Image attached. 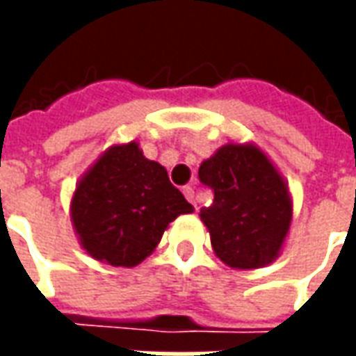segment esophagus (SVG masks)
Wrapping results in <instances>:
<instances>
[{"label": "esophagus", "mask_w": 356, "mask_h": 356, "mask_svg": "<svg viewBox=\"0 0 356 356\" xmlns=\"http://www.w3.org/2000/svg\"><path fill=\"white\" fill-rule=\"evenodd\" d=\"M183 194H185V198L188 202H193L194 208L198 209V206H196V200H194V188L193 186H183Z\"/></svg>", "instance_id": "1"}]
</instances>
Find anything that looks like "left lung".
Returning <instances> with one entry per match:
<instances>
[{
  "instance_id": "left-lung-1",
  "label": "left lung",
  "mask_w": 356,
  "mask_h": 356,
  "mask_svg": "<svg viewBox=\"0 0 356 356\" xmlns=\"http://www.w3.org/2000/svg\"><path fill=\"white\" fill-rule=\"evenodd\" d=\"M198 177L216 194L213 204L200 209L213 254L238 270L278 259L290 234L293 200L267 152L255 143H227L200 163Z\"/></svg>"
}]
</instances>
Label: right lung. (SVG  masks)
<instances>
[{
	"label": "right lung",
	"instance_id": "1",
	"mask_svg": "<svg viewBox=\"0 0 356 356\" xmlns=\"http://www.w3.org/2000/svg\"><path fill=\"white\" fill-rule=\"evenodd\" d=\"M193 211L165 168L145 158L137 140L106 148L70 198L80 246L112 267H137L154 252L171 221Z\"/></svg>",
	"mask_w": 356,
	"mask_h": 356
}]
</instances>
